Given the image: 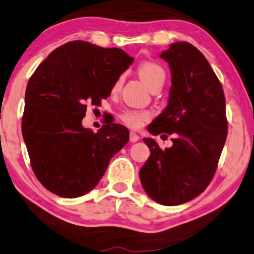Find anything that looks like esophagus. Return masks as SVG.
Instances as JSON below:
<instances>
[{
    "label": "esophagus",
    "instance_id": "1",
    "mask_svg": "<svg viewBox=\"0 0 254 254\" xmlns=\"http://www.w3.org/2000/svg\"><path fill=\"white\" fill-rule=\"evenodd\" d=\"M138 139H139V136H138L137 133L130 132V142L136 143V142H138Z\"/></svg>",
    "mask_w": 254,
    "mask_h": 254
}]
</instances>
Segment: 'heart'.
I'll return each mask as SVG.
<instances>
[{
    "instance_id": "1",
    "label": "heart",
    "mask_w": 254,
    "mask_h": 254,
    "mask_svg": "<svg viewBox=\"0 0 254 254\" xmlns=\"http://www.w3.org/2000/svg\"><path fill=\"white\" fill-rule=\"evenodd\" d=\"M138 73L144 79V82L152 90L156 86H162L166 78L165 69L162 65L152 61H144L138 65ZM123 76H120L112 85V92L120 91ZM151 114L146 110H137V109H127L120 115L121 121L131 129H139L147 120H150Z\"/></svg>"
}]
</instances>
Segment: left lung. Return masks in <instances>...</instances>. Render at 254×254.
I'll return each mask as SVG.
<instances>
[{"label": "left lung", "instance_id": "1", "mask_svg": "<svg viewBox=\"0 0 254 254\" xmlns=\"http://www.w3.org/2000/svg\"><path fill=\"white\" fill-rule=\"evenodd\" d=\"M160 57L171 69L169 105L147 130L175 137L164 150L144 138L151 155L139 178L150 198L172 206L195 198L212 181L227 137V118L221 83L197 48L176 42Z\"/></svg>", "mask_w": 254, "mask_h": 254}]
</instances>
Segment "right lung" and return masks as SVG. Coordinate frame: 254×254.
Segmentation results:
<instances>
[{"label": "right lung", "instance_id": "1", "mask_svg": "<svg viewBox=\"0 0 254 254\" xmlns=\"http://www.w3.org/2000/svg\"><path fill=\"white\" fill-rule=\"evenodd\" d=\"M133 59L118 48L71 41L53 51L31 75L25 90L22 134L36 178L63 198L91 191L109 162L129 142V130L104 123L84 129L88 103L99 105Z\"/></svg>", "mask_w": 254, "mask_h": 254}]
</instances>
